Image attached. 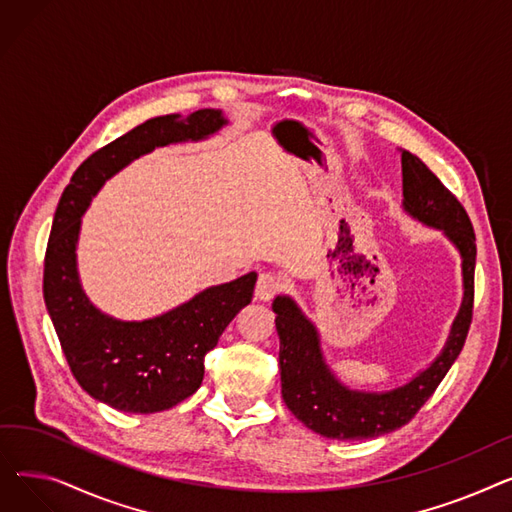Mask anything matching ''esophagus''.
<instances>
[{
  "mask_svg": "<svg viewBox=\"0 0 512 512\" xmlns=\"http://www.w3.org/2000/svg\"><path fill=\"white\" fill-rule=\"evenodd\" d=\"M282 280L274 274H261L259 280H257V286H255V299L257 301H272L276 294L282 290Z\"/></svg>",
  "mask_w": 512,
  "mask_h": 512,
  "instance_id": "esophagus-1",
  "label": "esophagus"
}]
</instances>
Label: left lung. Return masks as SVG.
Returning <instances> with one entry per match:
<instances>
[{"instance_id":"1","label":"left lung","mask_w":512,"mask_h":512,"mask_svg":"<svg viewBox=\"0 0 512 512\" xmlns=\"http://www.w3.org/2000/svg\"><path fill=\"white\" fill-rule=\"evenodd\" d=\"M402 209L423 226L440 230L461 255L463 301L440 355L407 384L371 392L342 384L326 363L313 321L288 294L272 303L280 336L282 398L311 432L330 440H369L409 423L461 355L473 315L475 232L463 205L423 161L400 149Z\"/></svg>"}]
</instances>
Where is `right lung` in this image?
Masks as SVG:
<instances>
[{
	"mask_svg": "<svg viewBox=\"0 0 512 512\" xmlns=\"http://www.w3.org/2000/svg\"><path fill=\"white\" fill-rule=\"evenodd\" d=\"M228 124L222 110L151 118L95 151L74 172L53 215L43 297L76 382L124 413L176 407L203 382V359L236 313L253 299L257 274L209 286L166 313L126 321L103 313L78 278L76 247L83 215L99 188L155 147L203 141Z\"/></svg>",
	"mask_w": 512,
	"mask_h": 512,
	"instance_id": "1",
	"label": "right lung"
}]
</instances>
